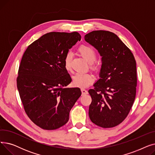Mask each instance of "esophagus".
Returning <instances> with one entry per match:
<instances>
[{"label": "esophagus", "mask_w": 155, "mask_h": 155, "mask_svg": "<svg viewBox=\"0 0 155 155\" xmlns=\"http://www.w3.org/2000/svg\"><path fill=\"white\" fill-rule=\"evenodd\" d=\"M81 91H82V95H85V94H88V91L85 88H82V89H81Z\"/></svg>", "instance_id": "34e87169"}]
</instances>
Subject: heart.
<instances>
[{
  "instance_id": "heart-1",
  "label": "heart",
  "mask_w": 155,
  "mask_h": 155,
  "mask_svg": "<svg viewBox=\"0 0 155 155\" xmlns=\"http://www.w3.org/2000/svg\"><path fill=\"white\" fill-rule=\"evenodd\" d=\"M81 53L89 63H94L97 58V54L94 49L90 46L82 45L78 49ZM72 53L68 52L64 57V66L68 71L71 70ZM95 68V67H92ZM95 80L94 75L90 73H77L73 77V84L80 88H85L92 84Z\"/></svg>"
}]
</instances>
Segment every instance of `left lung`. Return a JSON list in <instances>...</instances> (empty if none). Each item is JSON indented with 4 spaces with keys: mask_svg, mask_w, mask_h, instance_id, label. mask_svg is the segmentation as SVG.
Wrapping results in <instances>:
<instances>
[{
    "mask_svg": "<svg viewBox=\"0 0 155 155\" xmlns=\"http://www.w3.org/2000/svg\"><path fill=\"white\" fill-rule=\"evenodd\" d=\"M85 40L102 58L100 78L88 91L92 97L88 115L95 124L113 127L123 122L136 97V63L131 50L119 37L107 31H94Z\"/></svg>",
    "mask_w": 155,
    "mask_h": 155,
    "instance_id": "1",
    "label": "left lung"
}]
</instances>
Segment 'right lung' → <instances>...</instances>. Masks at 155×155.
<instances>
[{"label":"right lung","instance_id":"obj_1","mask_svg":"<svg viewBox=\"0 0 155 155\" xmlns=\"http://www.w3.org/2000/svg\"><path fill=\"white\" fill-rule=\"evenodd\" d=\"M80 39L77 32H49L31 44L22 56L18 89L27 115L43 129L66 124L82 94L78 87H64L71 78L63 62L65 54Z\"/></svg>","mask_w":155,"mask_h":155}]
</instances>
